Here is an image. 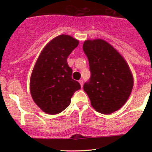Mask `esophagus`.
I'll list each match as a JSON object with an SVG mask.
<instances>
[{
    "mask_svg": "<svg viewBox=\"0 0 152 152\" xmlns=\"http://www.w3.org/2000/svg\"><path fill=\"white\" fill-rule=\"evenodd\" d=\"M78 82H79L80 85H81V87H83V80H79V81H78Z\"/></svg>",
    "mask_w": 152,
    "mask_h": 152,
    "instance_id": "esophagus-1",
    "label": "esophagus"
}]
</instances>
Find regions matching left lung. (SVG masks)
Masks as SVG:
<instances>
[{
	"instance_id": "8db88e82",
	"label": "left lung",
	"mask_w": 152,
	"mask_h": 152,
	"mask_svg": "<svg viewBox=\"0 0 152 152\" xmlns=\"http://www.w3.org/2000/svg\"><path fill=\"white\" fill-rule=\"evenodd\" d=\"M83 51L88 59L91 78L83 85L92 107L103 114H112L124 105L134 86L132 71L123 56L107 41L86 40Z\"/></svg>"
}]
</instances>
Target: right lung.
Returning <instances> with one entry per match:
<instances>
[{
    "instance_id": "right-lung-1",
    "label": "right lung",
    "mask_w": 152,
    "mask_h": 152,
    "mask_svg": "<svg viewBox=\"0 0 152 152\" xmlns=\"http://www.w3.org/2000/svg\"><path fill=\"white\" fill-rule=\"evenodd\" d=\"M79 41L69 35L61 34L48 42L41 50L30 78L33 100L43 112L58 114L71 104L79 83L71 77L72 69L67 58Z\"/></svg>"
}]
</instances>
